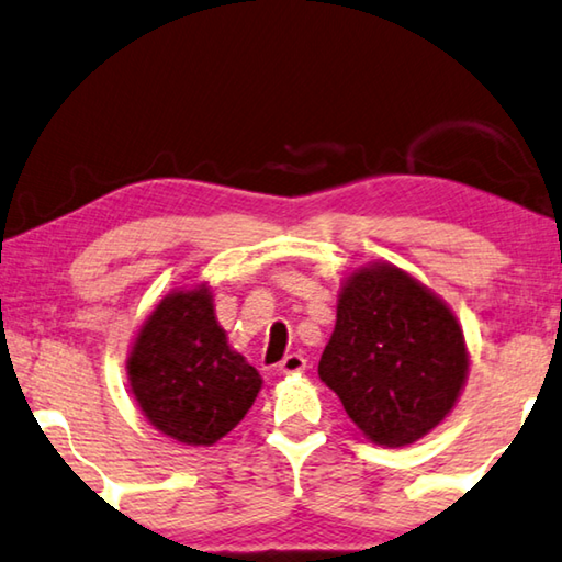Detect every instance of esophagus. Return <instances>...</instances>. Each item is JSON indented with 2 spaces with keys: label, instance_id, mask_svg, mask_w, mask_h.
I'll use <instances>...</instances> for the list:
<instances>
[{
  "label": "esophagus",
  "instance_id": "esophagus-1",
  "mask_svg": "<svg viewBox=\"0 0 562 562\" xmlns=\"http://www.w3.org/2000/svg\"><path fill=\"white\" fill-rule=\"evenodd\" d=\"M304 369H307V359L297 355V351H292V355H288L280 361L282 374H300V372H304Z\"/></svg>",
  "mask_w": 562,
  "mask_h": 562
}]
</instances>
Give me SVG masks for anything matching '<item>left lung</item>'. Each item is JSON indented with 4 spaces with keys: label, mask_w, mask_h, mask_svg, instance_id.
Masks as SVG:
<instances>
[{
    "label": "left lung",
    "mask_w": 562,
    "mask_h": 562,
    "mask_svg": "<svg viewBox=\"0 0 562 562\" xmlns=\"http://www.w3.org/2000/svg\"><path fill=\"white\" fill-rule=\"evenodd\" d=\"M465 372L463 331L431 290L384 262L349 274L319 379L367 439L389 449L422 439L449 416Z\"/></svg>",
    "instance_id": "1"
}]
</instances>
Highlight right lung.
Masks as SVG:
<instances>
[{
	"label": "right lung",
	"instance_id": "obj_1",
	"mask_svg": "<svg viewBox=\"0 0 562 562\" xmlns=\"http://www.w3.org/2000/svg\"><path fill=\"white\" fill-rule=\"evenodd\" d=\"M131 392L158 431L188 446H213L243 422L262 379L231 349L213 292H170L133 341Z\"/></svg>",
	"mask_w": 562,
	"mask_h": 562
}]
</instances>
